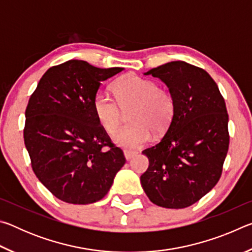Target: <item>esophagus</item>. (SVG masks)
Masks as SVG:
<instances>
[{
	"mask_svg": "<svg viewBox=\"0 0 252 252\" xmlns=\"http://www.w3.org/2000/svg\"><path fill=\"white\" fill-rule=\"evenodd\" d=\"M134 156H136V152L130 151V150H125V157L126 160H131Z\"/></svg>",
	"mask_w": 252,
	"mask_h": 252,
	"instance_id": "esophagus-1",
	"label": "esophagus"
}]
</instances>
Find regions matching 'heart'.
<instances>
[{
    "label": "heart",
    "mask_w": 252,
    "mask_h": 252,
    "mask_svg": "<svg viewBox=\"0 0 252 252\" xmlns=\"http://www.w3.org/2000/svg\"><path fill=\"white\" fill-rule=\"evenodd\" d=\"M116 99L99 90L92 100L93 111L100 126L113 134L130 112L133 123L118 131L114 141L123 148L136 149L151 139L152 132L162 135L169 130L176 112L173 95L165 89L158 88L156 81L136 74H127L114 84Z\"/></svg>",
    "instance_id": "obj_1"
}]
</instances>
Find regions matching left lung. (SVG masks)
<instances>
[{
	"label": "left lung",
	"instance_id": "8db88e82",
	"mask_svg": "<svg viewBox=\"0 0 252 252\" xmlns=\"http://www.w3.org/2000/svg\"><path fill=\"white\" fill-rule=\"evenodd\" d=\"M168 85L176 102L169 130L142 151L149 168L140 180L157 206L182 209L217 183L229 149V116L219 88L207 71L173 61L148 71Z\"/></svg>",
	"mask_w": 252,
	"mask_h": 252
}]
</instances>
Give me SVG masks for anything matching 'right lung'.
Wrapping results in <instances>:
<instances>
[{
  "mask_svg": "<svg viewBox=\"0 0 252 252\" xmlns=\"http://www.w3.org/2000/svg\"><path fill=\"white\" fill-rule=\"evenodd\" d=\"M122 70L70 60L50 67L30 96L23 136L33 172L62 201H99L126 163L92 105L101 81Z\"/></svg>",
  "mask_w": 252,
  "mask_h": 252,
  "instance_id": "obj_1",
  "label": "right lung"
}]
</instances>
